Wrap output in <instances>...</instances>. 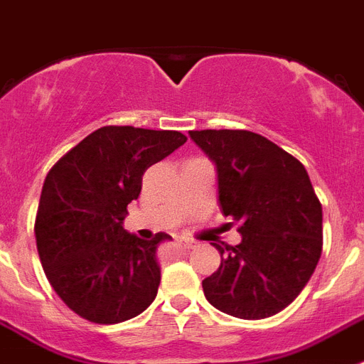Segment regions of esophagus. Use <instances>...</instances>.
<instances>
[{
	"instance_id": "1",
	"label": "esophagus",
	"mask_w": 364,
	"mask_h": 364,
	"mask_svg": "<svg viewBox=\"0 0 364 364\" xmlns=\"http://www.w3.org/2000/svg\"><path fill=\"white\" fill-rule=\"evenodd\" d=\"M177 242H179V246H183V248H194V244H196L192 239H185V237L177 239Z\"/></svg>"
}]
</instances>
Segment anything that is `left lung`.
I'll return each mask as SVG.
<instances>
[{"label": "left lung", "instance_id": "1", "mask_svg": "<svg viewBox=\"0 0 364 364\" xmlns=\"http://www.w3.org/2000/svg\"><path fill=\"white\" fill-rule=\"evenodd\" d=\"M215 163L222 213L242 240L218 246L220 267L201 287L213 307L237 318L274 316L296 300L322 253V205L304 164L244 129L191 131Z\"/></svg>", "mask_w": 364, "mask_h": 364}]
</instances>
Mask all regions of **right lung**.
Returning a JSON list of instances; mask_svg holds the SVG:
<instances>
[{"label":"right lung","instance_id":"right-lung-1","mask_svg":"<svg viewBox=\"0 0 364 364\" xmlns=\"http://www.w3.org/2000/svg\"><path fill=\"white\" fill-rule=\"evenodd\" d=\"M185 142L179 131L105 125L46 176L35 220L38 257L53 291L88 322H124L155 300L157 248L172 237L139 239L124 218L146 170Z\"/></svg>","mask_w":364,"mask_h":364}]
</instances>
